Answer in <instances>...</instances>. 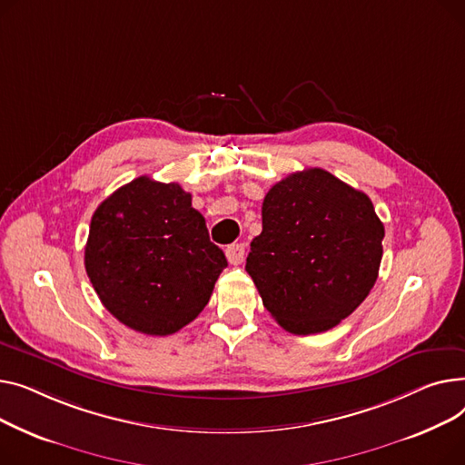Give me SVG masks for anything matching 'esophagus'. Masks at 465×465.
<instances>
[{
  "label": "esophagus",
  "mask_w": 465,
  "mask_h": 465,
  "mask_svg": "<svg viewBox=\"0 0 465 465\" xmlns=\"http://www.w3.org/2000/svg\"><path fill=\"white\" fill-rule=\"evenodd\" d=\"M225 255H227V261L231 264H240L243 261V255H245L243 243H231V245H227Z\"/></svg>",
  "instance_id": "34e87169"
}]
</instances>
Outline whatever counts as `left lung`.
Here are the masks:
<instances>
[{"label": "left lung", "mask_w": 465, "mask_h": 465, "mask_svg": "<svg viewBox=\"0 0 465 465\" xmlns=\"http://www.w3.org/2000/svg\"><path fill=\"white\" fill-rule=\"evenodd\" d=\"M385 227L370 197L322 169L292 173L262 201L245 270L291 334L334 329L375 285Z\"/></svg>", "instance_id": "8db88e82"}]
</instances>
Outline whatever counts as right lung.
Returning <instances> with one entry per match:
<instances>
[{
    "label": "right lung",
    "instance_id": "add662e5",
    "mask_svg": "<svg viewBox=\"0 0 465 465\" xmlns=\"http://www.w3.org/2000/svg\"><path fill=\"white\" fill-rule=\"evenodd\" d=\"M84 264L103 306L120 322L169 336L204 310L227 259L180 183L141 176L94 212Z\"/></svg>",
    "mask_w": 465,
    "mask_h": 465
}]
</instances>
